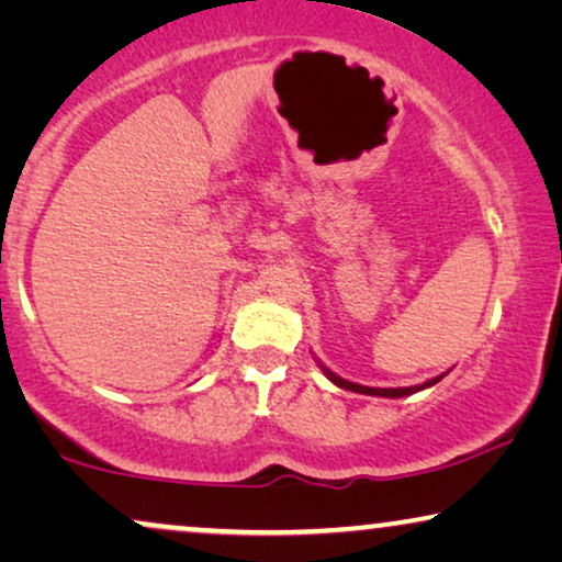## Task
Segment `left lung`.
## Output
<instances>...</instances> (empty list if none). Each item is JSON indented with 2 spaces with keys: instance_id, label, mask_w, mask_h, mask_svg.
I'll return each instance as SVG.
<instances>
[{
  "instance_id": "1",
  "label": "left lung",
  "mask_w": 562,
  "mask_h": 562,
  "mask_svg": "<svg viewBox=\"0 0 562 562\" xmlns=\"http://www.w3.org/2000/svg\"><path fill=\"white\" fill-rule=\"evenodd\" d=\"M322 371H325V375H327L329 381L335 383V386L348 389V391H356V394H368V396H389V398H398V396L417 394V391H422V389H429V386H432V383H437V381L442 379V375H437V379L427 381V383H422V386H406V389H371V386H360V383H350V381H345V379H340V375H335L333 371H327L325 366H322Z\"/></svg>"
}]
</instances>
